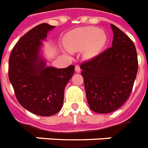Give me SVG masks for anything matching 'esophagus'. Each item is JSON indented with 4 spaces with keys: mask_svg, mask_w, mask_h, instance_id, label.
Segmentation results:
<instances>
[{
    "mask_svg": "<svg viewBox=\"0 0 148 148\" xmlns=\"http://www.w3.org/2000/svg\"><path fill=\"white\" fill-rule=\"evenodd\" d=\"M75 70L76 73H79L80 71H81V69H80V67L79 66H77V65H76V66H75Z\"/></svg>",
    "mask_w": 148,
    "mask_h": 148,
    "instance_id": "34e87169",
    "label": "esophagus"
}]
</instances>
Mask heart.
I'll return each instance as SVG.
<instances>
[{
    "mask_svg": "<svg viewBox=\"0 0 148 148\" xmlns=\"http://www.w3.org/2000/svg\"><path fill=\"white\" fill-rule=\"evenodd\" d=\"M107 42L106 32L95 27H81L73 29L66 35L65 47L70 52L82 51L86 60L96 57Z\"/></svg>",
    "mask_w": 148,
    "mask_h": 148,
    "instance_id": "1",
    "label": "heart"
}]
</instances>
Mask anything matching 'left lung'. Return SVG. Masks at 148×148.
Instances as JSON below:
<instances>
[{"instance_id":"8db88e82","label":"left lung","mask_w":148,"mask_h":148,"mask_svg":"<svg viewBox=\"0 0 148 148\" xmlns=\"http://www.w3.org/2000/svg\"><path fill=\"white\" fill-rule=\"evenodd\" d=\"M111 27L112 47L80 66L88 106L100 114L114 112L127 101L138 69L134 42L116 26Z\"/></svg>"}]
</instances>
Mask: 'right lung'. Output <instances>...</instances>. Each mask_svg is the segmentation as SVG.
Listing matches in <instances>:
<instances>
[{"label":"right lung","mask_w":148,"mask_h":148,"mask_svg":"<svg viewBox=\"0 0 148 148\" xmlns=\"http://www.w3.org/2000/svg\"><path fill=\"white\" fill-rule=\"evenodd\" d=\"M55 26L41 23L24 34L13 48L9 60V80L17 101L25 109L40 116L61 110L65 87L75 66H47L42 54L47 34Z\"/></svg>","instance_id":"right-lung-1"}]
</instances>
